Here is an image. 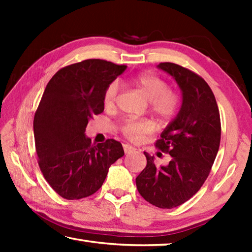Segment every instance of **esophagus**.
<instances>
[{"mask_svg":"<svg viewBox=\"0 0 252 252\" xmlns=\"http://www.w3.org/2000/svg\"><path fill=\"white\" fill-rule=\"evenodd\" d=\"M123 149H125V153L126 155L127 154H131L133 152H135V148L133 147V146H131V145H129V144H125V145H123Z\"/></svg>","mask_w":252,"mask_h":252,"instance_id":"esophagus-1","label":"esophagus"}]
</instances>
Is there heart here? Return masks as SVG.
<instances>
[{
  "label": "heart",
  "instance_id": "obj_1",
  "mask_svg": "<svg viewBox=\"0 0 252 252\" xmlns=\"http://www.w3.org/2000/svg\"><path fill=\"white\" fill-rule=\"evenodd\" d=\"M134 83L151 101V109L160 120L168 121L178 114L180 108V96L169 89L163 79L152 73H143L134 78ZM120 92V82L118 80L110 82L104 91L103 101L107 108L115 106ZM152 123L147 120L125 119L120 123V130L126 138L137 142L152 131Z\"/></svg>",
  "mask_w": 252,
  "mask_h": 252
}]
</instances>
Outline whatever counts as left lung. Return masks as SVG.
Listing matches in <instances>:
<instances>
[{"mask_svg":"<svg viewBox=\"0 0 252 252\" xmlns=\"http://www.w3.org/2000/svg\"><path fill=\"white\" fill-rule=\"evenodd\" d=\"M158 68L179 84L182 106L156 142L170 155V162L157 167L144 152L147 164L135 182L146 201L172 209L194 196L207 180L220 147L221 120L215 94L200 76L173 63H160Z\"/></svg>","mask_w":252,"mask_h":252,"instance_id":"obj_1","label":"left lung"}]
</instances>
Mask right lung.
<instances>
[{
    "label": "right lung",
    "instance_id": "add662e5",
    "mask_svg": "<svg viewBox=\"0 0 252 252\" xmlns=\"http://www.w3.org/2000/svg\"><path fill=\"white\" fill-rule=\"evenodd\" d=\"M126 69L103 60H87L58 70L47 83L33 120L39 167L47 183L68 200L97 191L110 165L125 152L120 142L92 145L89 120L104 111L103 95Z\"/></svg>",
    "mask_w": 252,
    "mask_h": 252
}]
</instances>
